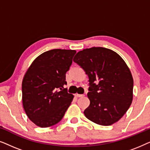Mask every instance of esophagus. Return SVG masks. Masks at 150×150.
I'll use <instances>...</instances> for the list:
<instances>
[{
  "label": "esophagus",
  "mask_w": 150,
  "mask_h": 150,
  "mask_svg": "<svg viewBox=\"0 0 150 150\" xmlns=\"http://www.w3.org/2000/svg\"><path fill=\"white\" fill-rule=\"evenodd\" d=\"M75 96H76V97H77V98H81V97H83L84 95H83V94H78V93H76V94H75Z\"/></svg>",
  "instance_id": "1"
}]
</instances>
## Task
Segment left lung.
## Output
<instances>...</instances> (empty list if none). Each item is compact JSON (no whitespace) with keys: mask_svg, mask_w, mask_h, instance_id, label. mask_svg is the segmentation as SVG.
<instances>
[{"mask_svg":"<svg viewBox=\"0 0 150 150\" xmlns=\"http://www.w3.org/2000/svg\"><path fill=\"white\" fill-rule=\"evenodd\" d=\"M73 61L89 76L90 104L84 111L86 117L102 126L118 122L133 98V78L124 59L110 49L92 47L79 51Z\"/></svg>","mask_w":150,"mask_h":150,"instance_id":"obj_1","label":"left lung"}]
</instances>
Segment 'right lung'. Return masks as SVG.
<instances>
[{"mask_svg":"<svg viewBox=\"0 0 150 150\" xmlns=\"http://www.w3.org/2000/svg\"><path fill=\"white\" fill-rule=\"evenodd\" d=\"M76 51L53 49L33 61L22 83V104L26 115L36 126L47 128L64 116L74 96L68 93L65 74Z\"/></svg>","mask_w":150,"mask_h":150,"instance_id":"right-lung-1","label":"right lung"}]
</instances>
